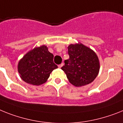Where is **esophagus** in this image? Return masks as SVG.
<instances>
[{
  "mask_svg": "<svg viewBox=\"0 0 123 123\" xmlns=\"http://www.w3.org/2000/svg\"><path fill=\"white\" fill-rule=\"evenodd\" d=\"M63 64H62H62H59V66H58V67H59V68H62V66H63Z\"/></svg>",
  "mask_w": 123,
  "mask_h": 123,
  "instance_id": "1",
  "label": "esophagus"
}]
</instances>
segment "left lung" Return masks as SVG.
<instances>
[{
  "label": "left lung",
  "mask_w": 123,
  "mask_h": 123,
  "mask_svg": "<svg viewBox=\"0 0 123 123\" xmlns=\"http://www.w3.org/2000/svg\"><path fill=\"white\" fill-rule=\"evenodd\" d=\"M69 59L65 60L61 69L66 74L70 83L76 87L90 84L98 75L99 58L96 52L81 42L68 47Z\"/></svg>",
  "instance_id": "8db88e82"
}]
</instances>
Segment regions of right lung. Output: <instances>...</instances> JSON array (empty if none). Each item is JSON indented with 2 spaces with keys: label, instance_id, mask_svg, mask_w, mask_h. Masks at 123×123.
<instances>
[{
  "label": "right lung",
  "instance_id": "1",
  "mask_svg": "<svg viewBox=\"0 0 123 123\" xmlns=\"http://www.w3.org/2000/svg\"><path fill=\"white\" fill-rule=\"evenodd\" d=\"M54 55L45 45L29 50L18 61L17 70L20 78L32 85L44 84L57 66L54 63Z\"/></svg>",
  "mask_w": 123,
  "mask_h": 123
}]
</instances>
